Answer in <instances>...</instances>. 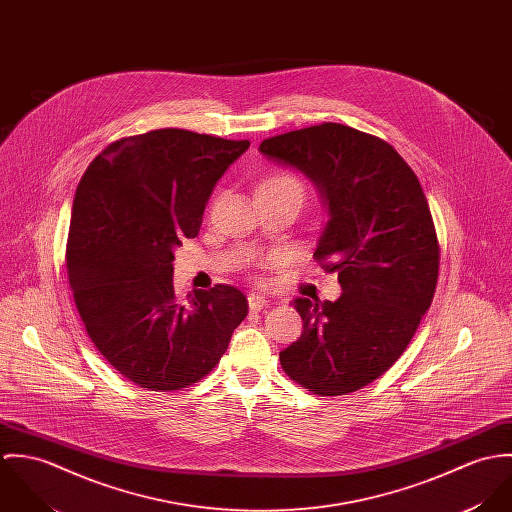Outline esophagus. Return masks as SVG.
Here are the masks:
<instances>
[{
  "label": "esophagus",
  "instance_id": "obj_1",
  "mask_svg": "<svg viewBox=\"0 0 512 512\" xmlns=\"http://www.w3.org/2000/svg\"><path fill=\"white\" fill-rule=\"evenodd\" d=\"M268 297H264V295H260V293H250L248 295V305H250V309L252 311H260V309H264V307H268Z\"/></svg>",
  "mask_w": 512,
  "mask_h": 512
}]
</instances>
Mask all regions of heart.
Returning a JSON list of instances; mask_svg holds the SVG:
<instances>
[{
	"instance_id": "obj_1",
	"label": "heart",
	"mask_w": 512,
	"mask_h": 512,
	"mask_svg": "<svg viewBox=\"0 0 512 512\" xmlns=\"http://www.w3.org/2000/svg\"><path fill=\"white\" fill-rule=\"evenodd\" d=\"M258 189H292L301 199H303V193H305L303 183H301L293 173H286V171L274 173V175L266 177V179L260 183Z\"/></svg>"
}]
</instances>
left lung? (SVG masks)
I'll return each mask as SVG.
<instances>
[{"label":"left lung","mask_w":512,"mask_h":512,"mask_svg":"<svg viewBox=\"0 0 512 512\" xmlns=\"http://www.w3.org/2000/svg\"><path fill=\"white\" fill-rule=\"evenodd\" d=\"M260 151L319 187L329 220L313 258L343 288L337 301L293 299L303 333L280 363L313 394L355 392L400 359L432 305L439 242L428 199L394 147L343 124L274 136Z\"/></svg>","instance_id":"1"}]
</instances>
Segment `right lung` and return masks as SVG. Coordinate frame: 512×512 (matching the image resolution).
<instances>
[{
	"instance_id": "right-lung-1",
	"label": "right lung",
	"mask_w": 512,
	"mask_h": 512,
	"mask_svg": "<svg viewBox=\"0 0 512 512\" xmlns=\"http://www.w3.org/2000/svg\"><path fill=\"white\" fill-rule=\"evenodd\" d=\"M248 140L165 128L104 147L84 171L67 240L74 305L130 382L171 392L219 365L248 299L232 286L173 288V248L199 234L215 183Z\"/></svg>"
}]
</instances>
